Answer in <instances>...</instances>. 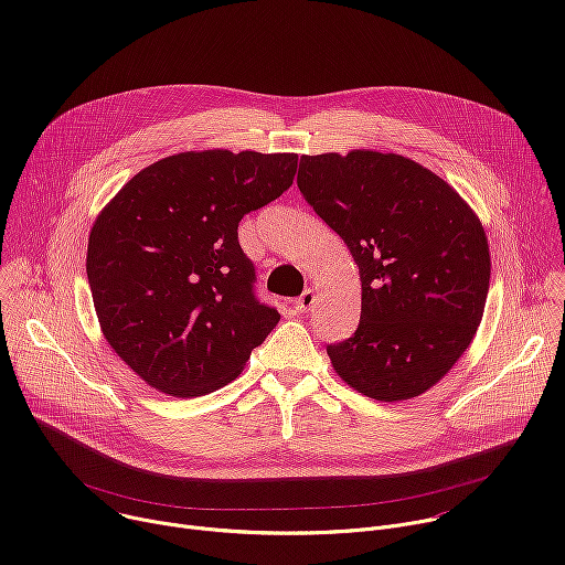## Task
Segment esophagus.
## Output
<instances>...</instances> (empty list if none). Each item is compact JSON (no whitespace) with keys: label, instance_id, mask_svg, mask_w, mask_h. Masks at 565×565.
Masks as SVG:
<instances>
[{"label":"esophagus","instance_id":"34e87169","mask_svg":"<svg viewBox=\"0 0 565 565\" xmlns=\"http://www.w3.org/2000/svg\"><path fill=\"white\" fill-rule=\"evenodd\" d=\"M315 301H317L315 290H303V295L295 301V308H297L299 312H308V310L315 306Z\"/></svg>","mask_w":565,"mask_h":565}]
</instances>
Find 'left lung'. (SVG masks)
I'll return each instance as SVG.
<instances>
[{"instance_id":"obj_1","label":"left lung","mask_w":565,"mask_h":565,"mask_svg":"<svg viewBox=\"0 0 565 565\" xmlns=\"http://www.w3.org/2000/svg\"><path fill=\"white\" fill-rule=\"evenodd\" d=\"M297 188L360 268V324L327 347L333 369L382 402L425 393L467 351L486 308L492 266L478 216L399 153L301 156Z\"/></svg>"}]
</instances>
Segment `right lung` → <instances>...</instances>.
Masks as SVG:
<instances>
[{
	"mask_svg": "<svg viewBox=\"0 0 565 565\" xmlns=\"http://www.w3.org/2000/svg\"><path fill=\"white\" fill-rule=\"evenodd\" d=\"M295 172L297 153L185 151L138 172L100 212L87 250L94 306L111 349L147 384L212 393L277 327L236 230Z\"/></svg>",
	"mask_w": 565,
	"mask_h": 565,
	"instance_id": "1",
	"label": "right lung"
}]
</instances>
